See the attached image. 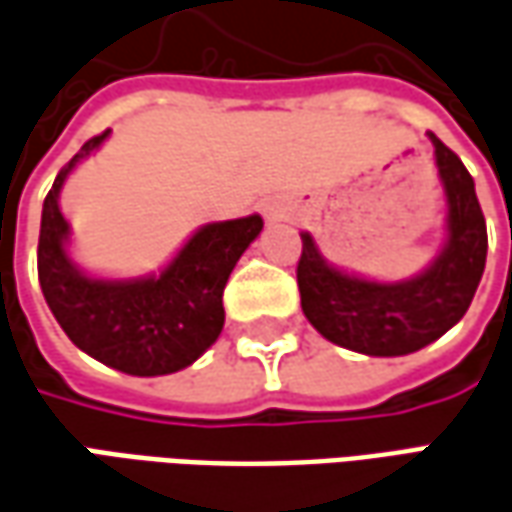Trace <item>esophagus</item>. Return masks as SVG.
I'll return each mask as SVG.
<instances>
[{"label":"esophagus","mask_w":512,"mask_h":512,"mask_svg":"<svg viewBox=\"0 0 512 512\" xmlns=\"http://www.w3.org/2000/svg\"><path fill=\"white\" fill-rule=\"evenodd\" d=\"M269 215H274V210H269Z\"/></svg>","instance_id":"obj_1"}]
</instances>
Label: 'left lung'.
I'll use <instances>...</instances> for the list:
<instances>
[{
	"label": "left lung",
	"mask_w": 512,
	"mask_h": 512,
	"mask_svg": "<svg viewBox=\"0 0 512 512\" xmlns=\"http://www.w3.org/2000/svg\"><path fill=\"white\" fill-rule=\"evenodd\" d=\"M448 198V243L415 280L370 283L330 269L302 235L297 263L302 311L328 342L364 356H406L460 322L485 271L488 229L462 159L429 131Z\"/></svg>",
	"instance_id": "obj_1"
}]
</instances>
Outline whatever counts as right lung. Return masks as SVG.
I'll return each mask as SVG.
<instances>
[{
  "mask_svg": "<svg viewBox=\"0 0 512 512\" xmlns=\"http://www.w3.org/2000/svg\"><path fill=\"white\" fill-rule=\"evenodd\" d=\"M109 131L83 142L55 176L41 210L38 283L52 316L75 347L128 375H168L193 364L224 328V285L238 257L263 229L260 215L207 224L159 277L92 280L66 257L58 193L69 170Z\"/></svg>",
  "mask_w": 512,
  "mask_h": 512,
  "instance_id": "right-lung-1",
  "label": "right lung"
}]
</instances>
